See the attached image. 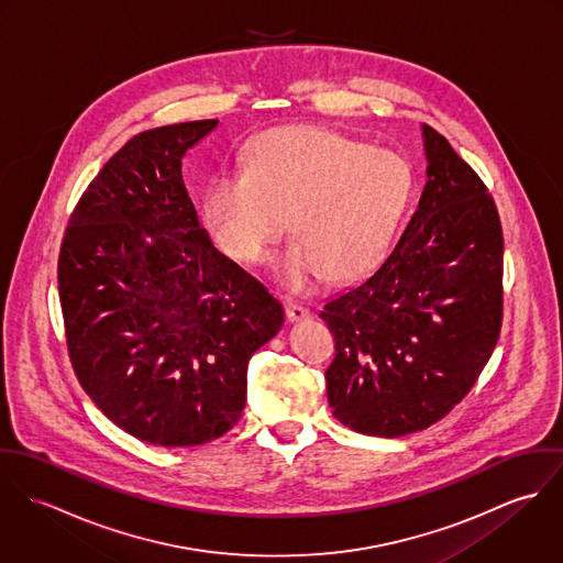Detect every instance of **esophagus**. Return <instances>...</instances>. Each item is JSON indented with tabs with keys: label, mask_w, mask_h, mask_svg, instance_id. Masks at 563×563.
I'll use <instances>...</instances> for the list:
<instances>
[{
	"label": "esophagus",
	"mask_w": 563,
	"mask_h": 563,
	"mask_svg": "<svg viewBox=\"0 0 563 563\" xmlns=\"http://www.w3.org/2000/svg\"><path fill=\"white\" fill-rule=\"evenodd\" d=\"M284 312H286V319L290 322L310 319V310L303 308V306H297V303H286V306H284Z\"/></svg>",
	"instance_id": "obj_1"
}]
</instances>
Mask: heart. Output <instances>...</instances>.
Here are the masks:
<instances>
[{
  "label": "heart",
  "instance_id": "heart-1",
  "mask_svg": "<svg viewBox=\"0 0 563 563\" xmlns=\"http://www.w3.org/2000/svg\"><path fill=\"white\" fill-rule=\"evenodd\" d=\"M413 186L409 162L393 152L290 125L262 134L242 170L206 188L201 219L225 255L260 264L288 217L297 241L279 262V277L306 290L322 275L335 284L368 275L395 241Z\"/></svg>",
  "mask_w": 563,
  "mask_h": 563
}]
</instances>
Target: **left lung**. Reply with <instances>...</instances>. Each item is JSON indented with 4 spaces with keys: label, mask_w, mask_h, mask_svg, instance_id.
I'll list each match as a JSON object with an SVG mask.
<instances>
[{
    "label": "left lung",
    "mask_w": 563,
    "mask_h": 563,
    "mask_svg": "<svg viewBox=\"0 0 563 563\" xmlns=\"http://www.w3.org/2000/svg\"><path fill=\"white\" fill-rule=\"evenodd\" d=\"M427 184L386 262L324 303L335 342L324 373L333 416L399 438L462 401L503 322V230L492 195L449 141L422 125Z\"/></svg>",
    "instance_id": "left-lung-1"
}]
</instances>
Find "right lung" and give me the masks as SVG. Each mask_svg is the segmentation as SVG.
Returning <instances> with one entry per match:
<instances>
[{
	"instance_id": "right-lung-1",
	"label": "right lung",
	"mask_w": 563,
	"mask_h": 563,
	"mask_svg": "<svg viewBox=\"0 0 563 563\" xmlns=\"http://www.w3.org/2000/svg\"><path fill=\"white\" fill-rule=\"evenodd\" d=\"M217 119L130 139L71 212L58 292L74 371L123 431L158 446L228 433L246 364L284 322L282 303L199 225L181 158Z\"/></svg>"
}]
</instances>
